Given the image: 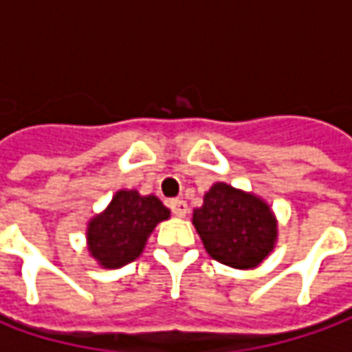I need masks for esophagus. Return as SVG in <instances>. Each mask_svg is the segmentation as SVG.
I'll list each match as a JSON object with an SVG mask.
<instances>
[{"label": "esophagus", "mask_w": 352, "mask_h": 352, "mask_svg": "<svg viewBox=\"0 0 352 352\" xmlns=\"http://www.w3.org/2000/svg\"><path fill=\"white\" fill-rule=\"evenodd\" d=\"M170 210H172V213H174L176 217H186V213H188V204H186L184 199H172V201H170Z\"/></svg>", "instance_id": "1"}]
</instances>
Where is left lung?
<instances>
[{"label": "left lung", "instance_id": "1", "mask_svg": "<svg viewBox=\"0 0 352 352\" xmlns=\"http://www.w3.org/2000/svg\"><path fill=\"white\" fill-rule=\"evenodd\" d=\"M192 223L211 258L252 270L274 250L278 219L268 201L225 182H215L194 210Z\"/></svg>", "mask_w": 352, "mask_h": 352}]
</instances>
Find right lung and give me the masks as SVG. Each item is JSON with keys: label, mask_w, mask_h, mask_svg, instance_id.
Segmentation results:
<instances>
[{"label": "right lung", "mask_w": 352, "mask_h": 352, "mask_svg": "<svg viewBox=\"0 0 352 352\" xmlns=\"http://www.w3.org/2000/svg\"><path fill=\"white\" fill-rule=\"evenodd\" d=\"M170 210L156 196L119 190L109 206L94 215L86 229L89 256L102 268H121L141 256L151 233L168 219Z\"/></svg>", "instance_id": "add662e5"}]
</instances>
